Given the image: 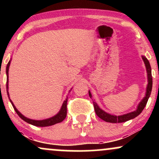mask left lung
<instances>
[{"label": "left lung", "mask_w": 159, "mask_h": 159, "mask_svg": "<svg viewBox=\"0 0 159 159\" xmlns=\"http://www.w3.org/2000/svg\"><path fill=\"white\" fill-rule=\"evenodd\" d=\"M142 59L144 62V64H145L146 69H147V80H148V84H147V91H146V95L144 96L143 99L141 100V102L138 104V107H137V110L132 112L128 113V114L120 115V116H116V115H112L108 114V113L105 112V111H103L102 109H101L99 106L97 105V103L96 102L93 101V105H94V110L96 114L99 118H101L102 120H103L104 121L107 122V123H123V122H126L128 120H130L132 119H134L136 116H138L140 113L142 112V111L143 110V108L145 107L146 105H147V101H148L149 96H150L151 91H152V71H151V66L149 64V62L147 58L145 56H142ZM89 96L92 98V95H91L90 91L89 90Z\"/></svg>", "instance_id": "1"}]
</instances>
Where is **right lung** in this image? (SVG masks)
Masks as SVG:
<instances>
[{
	"label": "right lung",
	"mask_w": 159,
	"mask_h": 159,
	"mask_svg": "<svg viewBox=\"0 0 159 159\" xmlns=\"http://www.w3.org/2000/svg\"><path fill=\"white\" fill-rule=\"evenodd\" d=\"M10 62L11 60L9 61V63H7V68H6V74H7V95H8L9 98H10V95H9V92H8V89H9V68H10ZM71 89V90H72ZM69 90V92H70ZM67 100H68V96H67L66 98L64 100L63 102V105H62L61 110H60L59 112L57 113L56 115H54V116L52 117L48 118V119H45V120H32V119H29V118L26 117V116H24L23 114H21V113L18 111V109L16 108L15 105H14L13 102H12V100L10 98V101L11 104H12V107H13L14 110L16 111V112L17 113V114L20 116V118H21L24 121H25L26 123L31 124L33 125H35V126H39V127H45V126H49V125H53L54 124L61 123L63 120L65 119L66 116V114H67Z\"/></svg>",
	"instance_id": "add662e5"
}]
</instances>
